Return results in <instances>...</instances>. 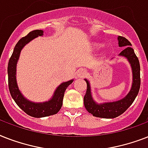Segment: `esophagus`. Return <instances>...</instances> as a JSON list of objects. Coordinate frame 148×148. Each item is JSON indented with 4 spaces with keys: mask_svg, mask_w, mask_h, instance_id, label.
<instances>
[{
    "mask_svg": "<svg viewBox=\"0 0 148 148\" xmlns=\"http://www.w3.org/2000/svg\"><path fill=\"white\" fill-rule=\"evenodd\" d=\"M87 75V71L85 69H80L77 71V77L78 78H83Z\"/></svg>",
    "mask_w": 148,
    "mask_h": 148,
    "instance_id": "34e87169",
    "label": "esophagus"
}]
</instances>
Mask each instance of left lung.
Instances as JSON below:
<instances>
[{
  "label": "left lung",
  "mask_w": 148,
  "mask_h": 148,
  "mask_svg": "<svg viewBox=\"0 0 148 148\" xmlns=\"http://www.w3.org/2000/svg\"><path fill=\"white\" fill-rule=\"evenodd\" d=\"M119 47H124V49L119 54V56L126 58L131 65L132 70V85L129 92L123 99L115 101L104 103H97L93 99L89 81L85 79L87 83L86 93L84 96V106L86 110L93 116L102 119H114L123 114L131 106L137 97L140 89V63L134 53L132 43L123 36H118Z\"/></svg>",
  "instance_id": "8db88e82"
}]
</instances>
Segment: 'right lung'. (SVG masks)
I'll list each match as a JSON object with an SVG mask.
<instances>
[{"label": "right lung", "mask_w": 148, "mask_h": 148, "mask_svg": "<svg viewBox=\"0 0 148 148\" xmlns=\"http://www.w3.org/2000/svg\"><path fill=\"white\" fill-rule=\"evenodd\" d=\"M42 35L43 30L35 29L29 32L26 36L21 38L14 47V52L11 57L10 58L8 67V86L13 99L23 112L29 116L34 118H43L58 113L62 107L65 91L73 82V79H71L60 84L56 88L51 99L43 102H34L29 101L21 93L17 86L16 78V64L21 55V52L27 43H29L34 39L38 36H42Z\"/></svg>", "instance_id": "1"}]
</instances>
